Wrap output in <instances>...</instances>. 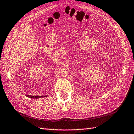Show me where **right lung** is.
I'll return each instance as SVG.
<instances>
[{"label":"right lung","instance_id":"add662e5","mask_svg":"<svg viewBox=\"0 0 134 134\" xmlns=\"http://www.w3.org/2000/svg\"><path fill=\"white\" fill-rule=\"evenodd\" d=\"M26 97H27L30 98H33V99H37V98H44L45 97H48L47 95H43V96H39V95H25Z\"/></svg>","mask_w":134,"mask_h":134}]
</instances>
